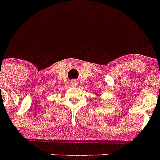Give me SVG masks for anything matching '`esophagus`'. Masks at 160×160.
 <instances>
[{
	"label": "esophagus",
	"instance_id": "obj_1",
	"mask_svg": "<svg viewBox=\"0 0 160 160\" xmlns=\"http://www.w3.org/2000/svg\"><path fill=\"white\" fill-rule=\"evenodd\" d=\"M77 80H72V81H71V84L72 85V86H76V85H77Z\"/></svg>",
	"mask_w": 160,
	"mask_h": 160
}]
</instances>
